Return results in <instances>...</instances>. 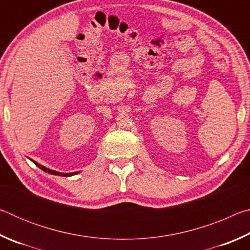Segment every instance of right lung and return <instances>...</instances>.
<instances>
[{
	"label": "right lung",
	"instance_id": "1",
	"mask_svg": "<svg viewBox=\"0 0 250 250\" xmlns=\"http://www.w3.org/2000/svg\"><path fill=\"white\" fill-rule=\"evenodd\" d=\"M32 161H33V160H32ZM33 162L35 163V166L39 167L41 168V170L47 172V173H49V174H54V175H58V176H71V175H75V174H77V173H78V172H74V173H61V172H56V171L49 170V168L45 167H43V166H41L40 163L35 162V161H33Z\"/></svg>",
	"mask_w": 250,
	"mask_h": 250
}]
</instances>
